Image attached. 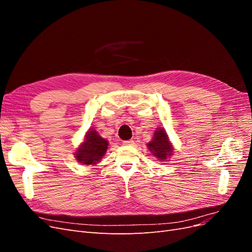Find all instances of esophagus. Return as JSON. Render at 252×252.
<instances>
[{"mask_svg":"<svg viewBox=\"0 0 252 252\" xmlns=\"http://www.w3.org/2000/svg\"><path fill=\"white\" fill-rule=\"evenodd\" d=\"M133 144H134V142L132 140H127V141L123 142V145H128V146H132Z\"/></svg>","mask_w":252,"mask_h":252,"instance_id":"1","label":"esophagus"}]
</instances>
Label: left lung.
Instances as JSON below:
<instances>
[{
	"mask_svg": "<svg viewBox=\"0 0 252 252\" xmlns=\"http://www.w3.org/2000/svg\"><path fill=\"white\" fill-rule=\"evenodd\" d=\"M148 148L158 158V161H164L167 157L171 156L172 147L164 129L158 128L156 130L154 139L148 144Z\"/></svg>",
	"mask_w": 252,
	"mask_h": 252,
	"instance_id": "8db88e82",
	"label": "left lung"
}]
</instances>
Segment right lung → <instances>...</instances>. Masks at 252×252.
I'll list each match as a JSON object with an SVG mask.
<instances>
[{"mask_svg": "<svg viewBox=\"0 0 252 252\" xmlns=\"http://www.w3.org/2000/svg\"><path fill=\"white\" fill-rule=\"evenodd\" d=\"M108 148L107 140L103 139L94 129L87 132L84 143L75 152V158L84 165H94L100 162Z\"/></svg>", "mask_w": 252, "mask_h": 252, "instance_id": "right-lung-1", "label": "right lung"}]
</instances>
